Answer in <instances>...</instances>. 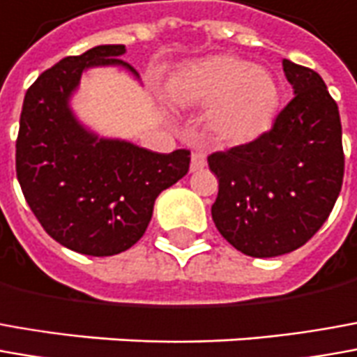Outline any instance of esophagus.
Listing matches in <instances>:
<instances>
[{"label": "esophagus", "instance_id": "1", "mask_svg": "<svg viewBox=\"0 0 357 357\" xmlns=\"http://www.w3.org/2000/svg\"><path fill=\"white\" fill-rule=\"evenodd\" d=\"M206 167V155L200 153V151H194L192 161H190V171L196 173V171H202Z\"/></svg>", "mask_w": 357, "mask_h": 357}]
</instances>
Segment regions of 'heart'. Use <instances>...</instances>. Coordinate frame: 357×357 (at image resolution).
<instances>
[{"mask_svg":"<svg viewBox=\"0 0 357 357\" xmlns=\"http://www.w3.org/2000/svg\"><path fill=\"white\" fill-rule=\"evenodd\" d=\"M171 95L186 107H210L213 136L227 146L250 144L266 134L280 107V87L262 68L233 56H211L183 70Z\"/></svg>","mask_w":357,"mask_h":357,"instance_id":"b5f03b06","label":"heart"}]
</instances>
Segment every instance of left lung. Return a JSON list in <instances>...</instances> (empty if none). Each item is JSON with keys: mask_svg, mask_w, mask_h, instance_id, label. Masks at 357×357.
<instances>
[{"mask_svg": "<svg viewBox=\"0 0 357 357\" xmlns=\"http://www.w3.org/2000/svg\"><path fill=\"white\" fill-rule=\"evenodd\" d=\"M294 99L250 144L208 157L220 181L211 218L243 255L270 258L303 247L331 215L344 178L336 100L311 68L284 60Z\"/></svg>", "mask_w": 357, "mask_h": 357, "instance_id": "obj_1", "label": "left lung"}]
</instances>
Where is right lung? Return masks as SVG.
I'll list each match as a JSON object with an SVG mask.
<instances>
[{
	"label": "right lung",
	"mask_w": 357,
	"mask_h": 357,
	"mask_svg": "<svg viewBox=\"0 0 357 357\" xmlns=\"http://www.w3.org/2000/svg\"><path fill=\"white\" fill-rule=\"evenodd\" d=\"M122 44L95 46L43 71L23 100L15 169L43 229L89 257L124 252L144 237L155 198L188 173L190 151L153 153L118 139H97L68 107L83 70L126 66ZM132 70V68H130ZM134 71V70H132Z\"/></svg>",
	"instance_id": "obj_1"
}]
</instances>
